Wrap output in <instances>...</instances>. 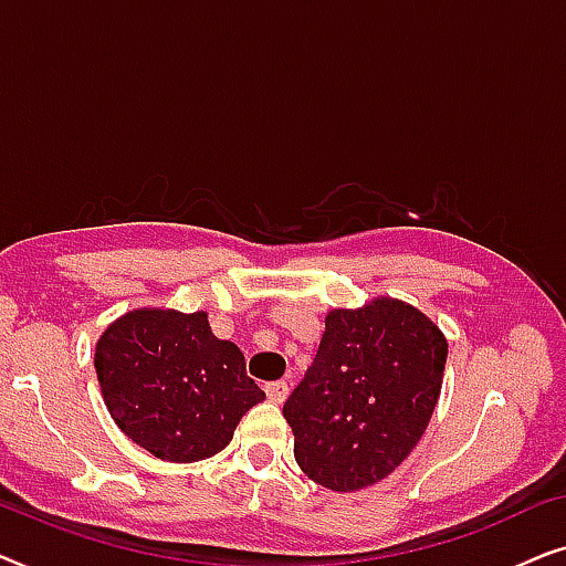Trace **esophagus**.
I'll return each mask as SVG.
<instances>
[{
	"instance_id": "obj_1",
	"label": "esophagus",
	"mask_w": 566,
	"mask_h": 566,
	"mask_svg": "<svg viewBox=\"0 0 566 566\" xmlns=\"http://www.w3.org/2000/svg\"><path fill=\"white\" fill-rule=\"evenodd\" d=\"M289 384L285 381H270V384H265V394H268V399L270 401H275V405H283L285 399H289Z\"/></svg>"
}]
</instances>
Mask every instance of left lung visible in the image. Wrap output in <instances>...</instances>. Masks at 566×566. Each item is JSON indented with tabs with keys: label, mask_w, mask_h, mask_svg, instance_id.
<instances>
[{
	"label": "left lung",
	"mask_w": 566,
	"mask_h": 566,
	"mask_svg": "<svg viewBox=\"0 0 566 566\" xmlns=\"http://www.w3.org/2000/svg\"><path fill=\"white\" fill-rule=\"evenodd\" d=\"M446 358L443 332L401 301L329 312L312 368L283 405L301 471L335 492L389 476L428 428Z\"/></svg>",
	"instance_id": "1"
}]
</instances>
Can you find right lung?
<instances>
[{"instance_id":"add662e5","label":"right lung","mask_w":566,"mask_h":566,"mask_svg":"<svg viewBox=\"0 0 566 566\" xmlns=\"http://www.w3.org/2000/svg\"><path fill=\"white\" fill-rule=\"evenodd\" d=\"M95 368L115 424L161 461L211 459L265 399L242 350L213 335L206 312L120 316L99 337Z\"/></svg>"}]
</instances>
